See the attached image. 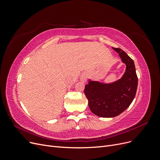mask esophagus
<instances>
[{"mask_svg":"<svg viewBox=\"0 0 160 160\" xmlns=\"http://www.w3.org/2000/svg\"><path fill=\"white\" fill-rule=\"evenodd\" d=\"M80 80H81L82 82H83V83H85V82H86V81H87V75H86V74H84V73H83V75H81Z\"/></svg>","mask_w":160,"mask_h":160,"instance_id":"1","label":"esophagus"}]
</instances>
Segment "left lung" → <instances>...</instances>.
Masks as SVG:
<instances>
[{
    "mask_svg": "<svg viewBox=\"0 0 160 160\" xmlns=\"http://www.w3.org/2000/svg\"><path fill=\"white\" fill-rule=\"evenodd\" d=\"M113 49L126 65L123 77L108 84L89 80L84 89L92 113L101 118H114L123 112L132 103L138 88V79L133 61L123 50Z\"/></svg>",
    "mask_w": 160,
    "mask_h": 160,
    "instance_id": "8db88e82",
    "label": "left lung"
}]
</instances>
